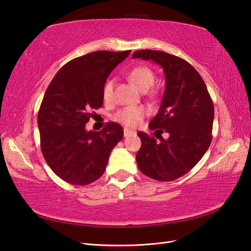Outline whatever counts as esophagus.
Returning a JSON list of instances; mask_svg holds the SVG:
<instances>
[{
  "label": "esophagus",
  "instance_id": "34e87169",
  "mask_svg": "<svg viewBox=\"0 0 251 251\" xmlns=\"http://www.w3.org/2000/svg\"><path fill=\"white\" fill-rule=\"evenodd\" d=\"M132 135H135V132L127 130V128H125V130H124V136H125V137H130V136H132Z\"/></svg>",
  "mask_w": 251,
  "mask_h": 251
}]
</instances>
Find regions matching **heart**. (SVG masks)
<instances>
[{
  "label": "heart",
  "mask_w": 251,
  "mask_h": 251,
  "mask_svg": "<svg viewBox=\"0 0 251 251\" xmlns=\"http://www.w3.org/2000/svg\"><path fill=\"white\" fill-rule=\"evenodd\" d=\"M127 79L141 92H147L154 85L155 74L146 66H136L127 72ZM113 88L114 82L112 79L104 83L102 97L105 101L113 100ZM146 113L147 110L143 107H126L117 113L116 119L127 127H134L140 123Z\"/></svg>",
  "instance_id": "b5f03b06"
}]
</instances>
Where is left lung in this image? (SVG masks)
Here are the masks:
<instances>
[{
  "instance_id": "8db88e82",
  "label": "left lung",
  "mask_w": 251,
  "mask_h": 251,
  "mask_svg": "<svg viewBox=\"0 0 251 251\" xmlns=\"http://www.w3.org/2000/svg\"><path fill=\"white\" fill-rule=\"evenodd\" d=\"M132 57L153 60L165 76L160 108L149 124L160 141L137 133L141 139L136 155L138 169L158 181L176 180L191 171L210 146L214 103L198 71L183 58L149 49L135 51ZM163 131L169 134L168 140L161 137Z\"/></svg>"
}]
</instances>
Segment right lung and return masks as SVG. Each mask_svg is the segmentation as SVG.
I'll return each mask as SVG.
<instances>
[{
    "instance_id": "right-lung-1",
    "label": "right lung",
    "mask_w": 251,
    "mask_h": 251,
    "mask_svg": "<svg viewBox=\"0 0 251 251\" xmlns=\"http://www.w3.org/2000/svg\"><path fill=\"white\" fill-rule=\"evenodd\" d=\"M131 50L95 51L60 68L44 95L37 115L41 149L55 175L74 185L100 178L124 128L108 123L101 131H87L92 111L103 104L102 89L110 73Z\"/></svg>"
}]
</instances>
